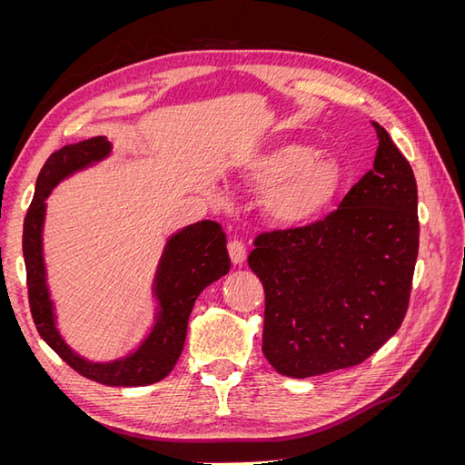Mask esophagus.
Wrapping results in <instances>:
<instances>
[{
  "instance_id": "1",
  "label": "esophagus",
  "mask_w": 465,
  "mask_h": 465,
  "mask_svg": "<svg viewBox=\"0 0 465 465\" xmlns=\"http://www.w3.org/2000/svg\"><path fill=\"white\" fill-rule=\"evenodd\" d=\"M229 256H231L234 265L244 263V260H246V246L241 241H236V238H234V241L229 242Z\"/></svg>"
}]
</instances>
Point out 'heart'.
Instances as JSON below:
<instances>
[{
  "label": "heart",
  "instance_id": "heart-1",
  "mask_svg": "<svg viewBox=\"0 0 465 465\" xmlns=\"http://www.w3.org/2000/svg\"><path fill=\"white\" fill-rule=\"evenodd\" d=\"M238 176L244 184L265 190L262 211L281 229L318 223L343 184L340 161L299 142H277L248 153L238 164Z\"/></svg>",
  "mask_w": 465,
  "mask_h": 465
}]
</instances>
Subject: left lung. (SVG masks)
<instances>
[{
    "instance_id": "8db88e82",
    "label": "left lung",
    "mask_w": 465,
    "mask_h": 465,
    "mask_svg": "<svg viewBox=\"0 0 465 465\" xmlns=\"http://www.w3.org/2000/svg\"><path fill=\"white\" fill-rule=\"evenodd\" d=\"M374 164L311 227L260 234L248 265L265 291L267 362L311 378L355 367L401 326L419 252L417 182L382 125Z\"/></svg>"
}]
</instances>
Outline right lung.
Masks as SVG:
<instances>
[{
    "label": "right lung",
    "instance_id": "obj_1",
    "mask_svg": "<svg viewBox=\"0 0 465 465\" xmlns=\"http://www.w3.org/2000/svg\"><path fill=\"white\" fill-rule=\"evenodd\" d=\"M112 143L96 135L55 151L36 178L35 198L23 224V256L36 330L69 367L104 386H147L166 378L184 349L188 320L200 292L227 275L231 260L227 236L215 221H200L166 238L154 270L151 297L153 326L130 353L110 361H91L65 341L48 287L45 262L46 200L54 188L75 173L110 157Z\"/></svg>",
    "mask_w": 465,
    "mask_h": 465
}]
</instances>
